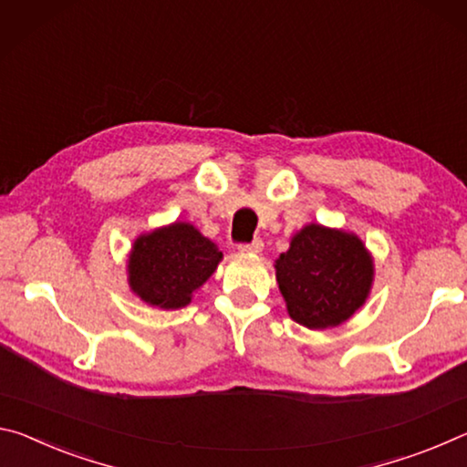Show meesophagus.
I'll use <instances>...</instances> for the list:
<instances>
[{
  "mask_svg": "<svg viewBox=\"0 0 467 467\" xmlns=\"http://www.w3.org/2000/svg\"><path fill=\"white\" fill-rule=\"evenodd\" d=\"M263 240L261 238H256V240H252L250 244H240V252L242 254H258V252L263 250Z\"/></svg>",
  "mask_w": 467,
  "mask_h": 467,
  "instance_id": "esophagus-1",
  "label": "esophagus"
}]
</instances>
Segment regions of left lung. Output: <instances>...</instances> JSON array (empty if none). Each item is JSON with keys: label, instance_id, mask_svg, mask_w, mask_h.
Wrapping results in <instances>:
<instances>
[{"label": "left lung", "instance_id": "obj_1", "mask_svg": "<svg viewBox=\"0 0 467 467\" xmlns=\"http://www.w3.org/2000/svg\"><path fill=\"white\" fill-rule=\"evenodd\" d=\"M275 273L289 317L308 328H328L366 302L374 265L358 235L310 223L275 261Z\"/></svg>", "mask_w": 467, "mask_h": 467}]
</instances>
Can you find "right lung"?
Segmentation results:
<instances>
[{
  "mask_svg": "<svg viewBox=\"0 0 467 467\" xmlns=\"http://www.w3.org/2000/svg\"><path fill=\"white\" fill-rule=\"evenodd\" d=\"M223 254L194 225L175 221L136 238L128 258L130 289L163 310L188 306Z\"/></svg>",
  "mask_w": 467,
  "mask_h": 467,
  "instance_id": "obj_1",
  "label": "right lung"
}]
</instances>
